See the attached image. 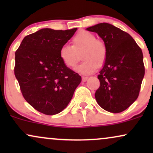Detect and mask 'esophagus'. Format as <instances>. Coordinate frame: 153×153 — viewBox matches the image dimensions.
Wrapping results in <instances>:
<instances>
[{
    "mask_svg": "<svg viewBox=\"0 0 153 153\" xmlns=\"http://www.w3.org/2000/svg\"><path fill=\"white\" fill-rule=\"evenodd\" d=\"M88 79V77H85V76H82V81H83V82L86 81Z\"/></svg>",
    "mask_w": 153,
    "mask_h": 153,
    "instance_id": "obj_1",
    "label": "esophagus"
}]
</instances>
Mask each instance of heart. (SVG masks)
<instances>
[{
  "mask_svg": "<svg viewBox=\"0 0 153 153\" xmlns=\"http://www.w3.org/2000/svg\"><path fill=\"white\" fill-rule=\"evenodd\" d=\"M73 46L63 45L59 51L61 60L67 67L75 68L78 61V54L82 52L81 58L84 60L75 71L82 75H90L104 64L107 57V48L102 40L88 31L78 32L72 40Z\"/></svg>",
  "mask_w": 153,
  "mask_h": 153,
  "instance_id": "1",
  "label": "heart"
}]
</instances>
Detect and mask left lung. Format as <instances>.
<instances>
[{
    "mask_svg": "<svg viewBox=\"0 0 153 153\" xmlns=\"http://www.w3.org/2000/svg\"><path fill=\"white\" fill-rule=\"evenodd\" d=\"M97 33L107 48V57L98 78L95 94L101 108L111 113L126 110L136 101L145 75L143 54L128 33L108 23L86 29Z\"/></svg>",
    "mask_w": 153,
    "mask_h": 153,
    "instance_id": "1",
    "label": "left lung"
}]
</instances>
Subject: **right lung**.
Segmentation results:
<instances>
[{
  "instance_id": "right-lung-1",
  "label": "right lung",
  "mask_w": 153,
  "mask_h": 153,
  "mask_svg": "<svg viewBox=\"0 0 153 153\" xmlns=\"http://www.w3.org/2000/svg\"><path fill=\"white\" fill-rule=\"evenodd\" d=\"M76 30L42 29L25 36L15 53L14 74L23 96L45 114H57L65 109L81 82V77L59 55L60 47Z\"/></svg>"
}]
</instances>
